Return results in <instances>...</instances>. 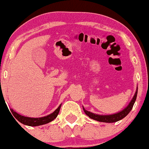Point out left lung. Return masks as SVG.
<instances>
[{
  "label": "left lung",
  "instance_id": "left-lung-1",
  "mask_svg": "<svg viewBox=\"0 0 149 149\" xmlns=\"http://www.w3.org/2000/svg\"><path fill=\"white\" fill-rule=\"evenodd\" d=\"M137 92H138V88L136 89V92L135 93L133 98H132V101L130 102L126 108L123 110V111H120L118 113H114V114H111V115H99V114H95V113H92L90 111H86L83 107V111L86 113V114L91 119H93L95 120L99 121V122H104V123H114L117 121H119L124 118L127 114H128L130 111L132 110V107L134 105V103L136 100V97H137Z\"/></svg>",
  "mask_w": 149,
  "mask_h": 149
}]
</instances>
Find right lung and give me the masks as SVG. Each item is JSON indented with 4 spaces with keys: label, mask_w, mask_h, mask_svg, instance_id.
Listing matches in <instances>:
<instances>
[{
    "label": "right lung",
    "mask_w": 149,
    "mask_h": 149,
    "mask_svg": "<svg viewBox=\"0 0 149 149\" xmlns=\"http://www.w3.org/2000/svg\"><path fill=\"white\" fill-rule=\"evenodd\" d=\"M61 104L57 107L55 111H54L53 113L51 114L45 116L43 117H38V118H33V117H24L22 115L19 114L17 112H15L13 110L11 109V112L14 116V117L19 122H20L21 123L24 125H27V126H30V127H37V126H40V125L46 124L52 120L55 119L56 117H57V115L59 113L60 109H61ZM17 121V120H16Z\"/></svg>",
    "instance_id": "1"
}]
</instances>
